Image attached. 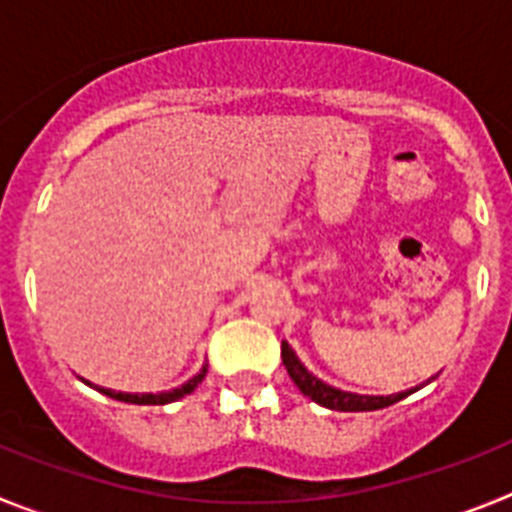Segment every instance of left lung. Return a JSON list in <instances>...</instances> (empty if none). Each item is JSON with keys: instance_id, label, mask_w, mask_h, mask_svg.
Instances as JSON below:
<instances>
[{"instance_id": "8db88e82", "label": "left lung", "mask_w": 512, "mask_h": 512, "mask_svg": "<svg viewBox=\"0 0 512 512\" xmlns=\"http://www.w3.org/2000/svg\"><path fill=\"white\" fill-rule=\"evenodd\" d=\"M282 361L287 366L292 382L300 387L302 395H307L310 400H315L318 405L330 410H341V413H364V410H379L390 408L395 402H400L402 397H408L410 392H400V395H387V397H366V395H351V392H341L330 384L320 382L318 377H312L305 366L300 364V359L295 356V351L289 348V343L282 341Z\"/></svg>"}]
</instances>
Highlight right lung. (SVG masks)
Listing matches in <instances>:
<instances>
[{
    "label": "right lung",
    "mask_w": 512,
    "mask_h": 512,
    "mask_svg": "<svg viewBox=\"0 0 512 512\" xmlns=\"http://www.w3.org/2000/svg\"><path fill=\"white\" fill-rule=\"evenodd\" d=\"M207 369H202L200 374L194 379H189L187 384H182V387H176V390L171 392H161V395H128V392H112V390H104V387H97L102 395L112 397V400H120V402H133V405H169V402H176L182 400L184 395H189V392H194V387L205 379Z\"/></svg>",
    "instance_id": "right-lung-1"
}]
</instances>
